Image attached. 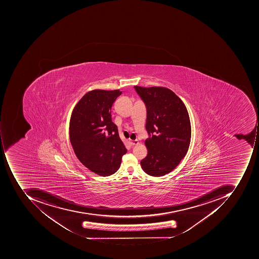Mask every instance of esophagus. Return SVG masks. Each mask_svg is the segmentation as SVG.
Listing matches in <instances>:
<instances>
[{"mask_svg":"<svg viewBox=\"0 0 259 259\" xmlns=\"http://www.w3.org/2000/svg\"><path fill=\"white\" fill-rule=\"evenodd\" d=\"M130 143L132 146H135V145H138L139 142L137 140H130Z\"/></svg>","mask_w":259,"mask_h":259,"instance_id":"34e87169","label":"esophagus"}]
</instances>
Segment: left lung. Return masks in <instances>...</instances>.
Here are the masks:
<instances>
[{"instance_id": "8db88e82", "label": "left lung", "mask_w": 259, "mask_h": 259, "mask_svg": "<svg viewBox=\"0 0 259 259\" xmlns=\"http://www.w3.org/2000/svg\"><path fill=\"white\" fill-rule=\"evenodd\" d=\"M147 110L145 144L148 155L141 161L147 175L161 177L171 172L186 156L191 127L185 103L169 89L134 87Z\"/></svg>"}]
</instances>
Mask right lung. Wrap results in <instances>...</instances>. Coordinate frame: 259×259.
I'll list each match as a JSON object with an SVG mask.
<instances>
[{
  "label": "right lung",
  "instance_id": "right-lung-1",
  "mask_svg": "<svg viewBox=\"0 0 259 259\" xmlns=\"http://www.w3.org/2000/svg\"><path fill=\"white\" fill-rule=\"evenodd\" d=\"M121 93L120 90L89 92L71 113L69 136L74 153L84 166L100 176L114 174L127 152L111 118L112 106Z\"/></svg>",
  "mask_w": 259,
  "mask_h": 259
}]
</instances>
